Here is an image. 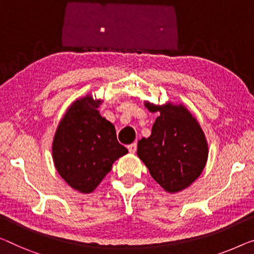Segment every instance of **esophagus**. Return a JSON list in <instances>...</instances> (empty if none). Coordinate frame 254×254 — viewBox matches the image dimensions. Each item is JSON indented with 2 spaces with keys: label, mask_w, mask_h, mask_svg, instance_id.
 <instances>
[{
  "label": "esophagus",
  "mask_w": 254,
  "mask_h": 254,
  "mask_svg": "<svg viewBox=\"0 0 254 254\" xmlns=\"http://www.w3.org/2000/svg\"><path fill=\"white\" fill-rule=\"evenodd\" d=\"M127 149H128V151H130V153H135V150H137V143L135 142H133V143H131V145H128L127 146Z\"/></svg>",
  "instance_id": "1"
}]
</instances>
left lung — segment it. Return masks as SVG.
<instances>
[{
    "label": "left lung",
    "instance_id": "8db88e82",
    "mask_svg": "<svg viewBox=\"0 0 254 254\" xmlns=\"http://www.w3.org/2000/svg\"><path fill=\"white\" fill-rule=\"evenodd\" d=\"M145 106L149 112L160 113V116L149 137L138 141V157L165 191L175 194L184 190L206 165L209 147L205 134L184 105L146 101Z\"/></svg>",
    "mask_w": 254,
    "mask_h": 254
}]
</instances>
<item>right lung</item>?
Here are the masks:
<instances>
[{
	"mask_svg": "<svg viewBox=\"0 0 254 254\" xmlns=\"http://www.w3.org/2000/svg\"><path fill=\"white\" fill-rule=\"evenodd\" d=\"M103 100L92 94L75 100L57 127L52 158L57 171L69 186L92 192L127 149L116 139L115 127L100 115Z\"/></svg>",
	"mask_w": 254,
	"mask_h": 254,
	"instance_id": "1",
	"label": "right lung"
}]
</instances>
